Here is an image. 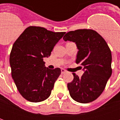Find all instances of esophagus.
Segmentation results:
<instances>
[{"label":"esophagus","instance_id":"esophagus-1","mask_svg":"<svg viewBox=\"0 0 120 120\" xmlns=\"http://www.w3.org/2000/svg\"><path fill=\"white\" fill-rule=\"evenodd\" d=\"M67 72V71L65 70L64 69H61V73H62V74H64Z\"/></svg>","mask_w":120,"mask_h":120}]
</instances>
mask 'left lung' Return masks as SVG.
Wrapping results in <instances>:
<instances>
[{"label":"left lung","mask_w":120,"mask_h":120,"mask_svg":"<svg viewBox=\"0 0 120 120\" xmlns=\"http://www.w3.org/2000/svg\"><path fill=\"white\" fill-rule=\"evenodd\" d=\"M63 39L75 42L78 49L76 63L80 64L84 71L81 78L73 73V80L68 83L71 97L82 103L95 100L102 93L112 75V55L108 45L93 30L69 31Z\"/></svg>","instance_id":"left-lung-1"}]
</instances>
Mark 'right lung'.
Instances as JSON below:
<instances>
[{
  "mask_svg": "<svg viewBox=\"0 0 120 120\" xmlns=\"http://www.w3.org/2000/svg\"><path fill=\"white\" fill-rule=\"evenodd\" d=\"M65 33L30 26L13 45L9 56L12 78L20 94L27 101L40 102L51 94L61 70L48 69L43 60L51 55Z\"/></svg>",
  "mask_w": 120,
  "mask_h": 120,
  "instance_id": "right-lung-1",
  "label": "right lung"
}]
</instances>
